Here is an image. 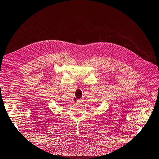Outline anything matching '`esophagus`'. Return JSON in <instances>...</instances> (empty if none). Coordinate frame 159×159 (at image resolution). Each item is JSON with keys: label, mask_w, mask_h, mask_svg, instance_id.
<instances>
[{"label": "esophagus", "mask_w": 159, "mask_h": 159, "mask_svg": "<svg viewBox=\"0 0 159 159\" xmlns=\"http://www.w3.org/2000/svg\"><path fill=\"white\" fill-rule=\"evenodd\" d=\"M83 99H78V100H77V102H79V103H80V102H83Z\"/></svg>", "instance_id": "esophagus-1"}]
</instances>
